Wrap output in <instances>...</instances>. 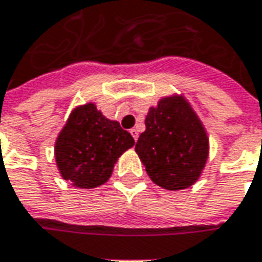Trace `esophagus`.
<instances>
[{"label":"esophagus","mask_w":262,"mask_h":262,"mask_svg":"<svg viewBox=\"0 0 262 262\" xmlns=\"http://www.w3.org/2000/svg\"><path fill=\"white\" fill-rule=\"evenodd\" d=\"M129 133H131V136H133V138H134V140H137V138H138V129H137V128H133Z\"/></svg>","instance_id":"obj_1"}]
</instances>
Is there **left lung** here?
Listing matches in <instances>:
<instances>
[{
  "mask_svg": "<svg viewBox=\"0 0 262 262\" xmlns=\"http://www.w3.org/2000/svg\"><path fill=\"white\" fill-rule=\"evenodd\" d=\"M136 151L155 184L176 191L191 186L201 175L208 138L184 97H165L148 111Z\"/></svg>",
  "mask_w": 262,
  "mask_h": 262,
  "instance_id": "left-lung-1",
  "label": "left lung"
}]
</instances>
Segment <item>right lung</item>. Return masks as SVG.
<instances>
[{"mask_svg": "<svg viewBox=\"0 0 262 262\" xmlns=\"http://www.w3.org/2000/svg\"><path fill=\"white\" fill-rule=\"evenodd\" d=\"M133 146L128 131L87 103L71 114L56 138V165L66 181L90 189L105 184L118 157Z\"/></svg>", "mask_w": 262, "mask_h": 262, "instance_id": "obj_1", "label": "right lung"}]
</instances>
